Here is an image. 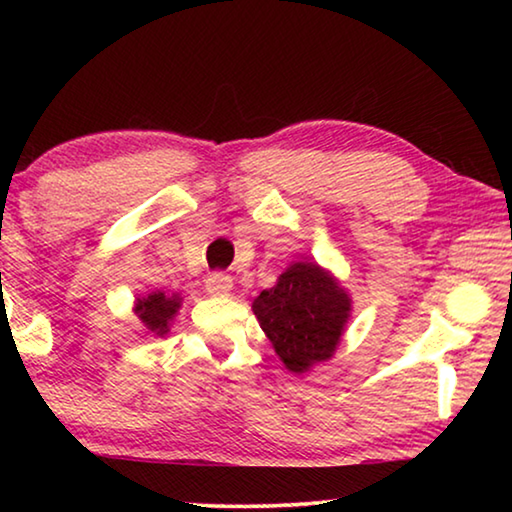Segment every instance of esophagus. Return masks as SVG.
Masks as SVG:
<instances>
[{"label":"esophagus","instance_id":"esophagus-1","mask_svg":"<svg viewBox=\"0 0 512 512\" xmlns=\"http://www.w3.org/2000/svg\"><path fill=\"white\" fill-rule=\"evenodd\" d=\"M205 291L210 293L212 298H225V296H230V291H232V277L225 275V273H212V275H207Z\"/></svg>","mask_w":512,"mask_h":512}]
</instances>
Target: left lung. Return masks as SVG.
Instances as JSON below:
<instances>
[{
    "instance_id": "left-lung-1",
    "label": "left lung",
    "mask_w": 512,
    "mask_h": 512,
    "mask_svg": "<svg viewBox=\"0 0 512 512\" xmlns=\"http://www.w3.org/2000/svg\"><path fill=\"white\" fill-rule=\"evenodd\" d=\"M253 314L284 368L305 375L334 357L352 316V298L318 262H293L253 300Z\"/></svg>"
}]
</instances>
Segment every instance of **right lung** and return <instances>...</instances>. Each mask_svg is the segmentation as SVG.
<instances>
[{
  "mask_svg": "<svg viewBox=\"0 0 512 512\" xmlns=\"http://www.w3.org/2000/svg\"><path fill=\"white\" fill-rule=\"evenodd\" d=\"M180 307H183V296L180 293H164L151 291L146 296H137L133 311L142 323L144 336H155L162 339L171 332L173 320H176Z\"/></svg>",
  "mask_w": 512,
  "mask_h": 512,
  "instance_id": "obj_1",
  "label": "right lung"
}]
</instances>
